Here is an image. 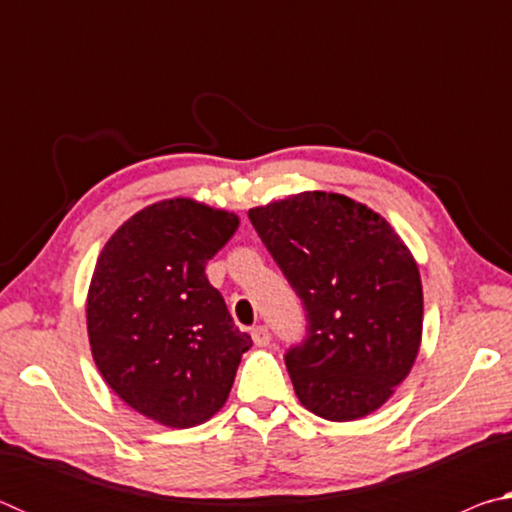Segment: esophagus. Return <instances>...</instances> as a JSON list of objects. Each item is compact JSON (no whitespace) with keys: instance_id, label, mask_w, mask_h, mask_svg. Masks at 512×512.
<instances>
[{"instance_id":"obj_1","label":"esophagus","mask_w":512,"mask_h":512,"mask_svg":"<svg viewBox=\"0 0 512 512\" xmlns=\"http://www.w3.org/2000/svg\"><path fill=\"white\" fill-rule=\"evenodd\" d=\"M250 334H253V341L257 348H266V345L271 343V332H268L266 325H257Z\"/></svg>"}]
</instances>
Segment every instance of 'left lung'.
<instances>
[{
  "mask_svg": "<svg viewBox=\"0 0 512 512\" xmlns=\"http://www.w3.org/2000/svg\"><path fill=\"white\" fill-rule=\"evenodd\" d=\"M248 219L305 309V339L284 354L302 406L334 422L379 409L420 350L422 282L409 248L341 194L289 196Z\"/></svg>",
  "mask_w": 512,
  "mask_h": 512,
  "instance_id": "8db88e82",
  "label": "left lung"
}]
</instances>
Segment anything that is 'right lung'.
<instances>
[{"instance_id":"obj_1","label":"right lung","mask_w":512,"mask_h":512,"mask_svg":"<svg viewBox=\"0 0 512 512\" xmlns=\"http://www.w3.org/2000/svg\"><path fill=\"white\" fill-rule=\"evenodd\" d=\"M237 228L232 212L171 198L121 225L94 268V363L131 409L167 427L212 418L228 400L241 354L253 345L205 275Z\"/></svg>"}]
</instances>
